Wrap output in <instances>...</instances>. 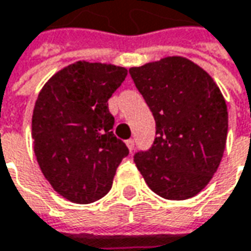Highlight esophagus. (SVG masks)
I'll list each match as a JSON object with an SVG mask.
<instances>
[{"instance_id":"esophagus-1","label":"esophagus","mask_w":251,"mask_h":251,"mask_svg":"<svg viewBox=\"0 0 251 251\" xmlns=\"http://www.w3.org/2000/svg\"><path fill=\"white\" fill-rule=\"evenodd\" d=\"M126 146H127V149L132 151V150L135 149V140H133V139H129V140H126Z\"/></svg>"}]
</instances>
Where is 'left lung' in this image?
Returning a JSON list of instances; mask_svg holds the SVG:
<instances>
[{"label": "left lung", "instance_id": "obj_1", "mask_svg": "<svg viewBox=\"0 0 251 251\" xmlns=\"http://www.w3.org/2000/svg\"><path fill=\"white\" fill-rule=\"evenodd\" d=\"M156 121V137L135 163L149 188L166 200L201 192L221 164L227 106L212 77L185 57L173 56L129 69Z\"/></svg>", "mask_w": 251, "mask_h": 251}]
</instances>
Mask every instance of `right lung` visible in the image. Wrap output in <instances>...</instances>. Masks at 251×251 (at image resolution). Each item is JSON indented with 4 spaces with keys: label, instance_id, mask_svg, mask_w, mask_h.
Listing matches in <instances>:
<instances>
[{
    "label": "right lung",
    "instance_id": "add662e5",
    "mask_svg": "<svg viewBox=\"0 0 251 251\" xmlns=\"http://www.w3.org/2000/svg\"><path fill=\"white\" fill-rule=\"evenodd\" d=\"M127 70L77 61L56 73L39 93L32 137L35 156L53 190L74 203L98 201L112 187L126 145L112 132L108 100Z\"/></svg>",
    "mask_w": 251,
    "mask_h": 251
}]
</instances>
